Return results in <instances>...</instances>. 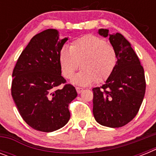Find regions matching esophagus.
Returning a JSON list of instances; mask_svg holds the SVG:
<instances>
[{"label":"esophagus","mask_w":156,"mask_h":156,"mask_svg":"<svg viewBox=\"0 0 156 156\" xmlns=\"http://www.w3.org/2000/svg\"><path fill=\"white\" fill-rule=\"evenodd\" d=\"M76 90L77 93H78V94H80L81 92L83 91V88L79 87H76Z\"/></svg>","instance_id":"1"}]
</instances>
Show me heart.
Segmentation results:
<instances>
[{
  "label": "heart",
  "instance_id": "1",
  "mask_svg": "<svg viewBox=\"0 0 156 156\" xmlns=\"http://www.w3.org/2000/svg\"><path fill=\"white\" fill-rule=\"evenodd\" d=\"M59 62L67 79L73 76L81 63L83 69L73 83L87 86L95 80L104 82L112 75L116 66L117 54L104 39L90 34L74 41L70 48L63 47L59 53Z\"/></svg>",
  "mask_w": 156,
  "mask_h": 156
}]
</instances>
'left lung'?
Returning <instances> with one entry per match:
<instances>
[{
    "instance_id": "8db88e82",
    "label": "left lung",
    "mask_w": 156,
    "mask_h": 156,
    "mask_svg": "<svg viewBox=\"0 0 156 156\" xmlns=\"http://www.w3.org/2000/svg\"><path fill=\"white\" fill-rule=\"evenodd\" d=\"M98 34L109 37L117 54V63L105 84L92 90L93 114L99 124L121 127L136 116L141 105L146 88L144 69L122 34H109L106 29H100Z\"/></svg>"
}]
</instances>
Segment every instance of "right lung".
I'll list each match as a JSON object with an SVG mask.
<instances>
[{
  "instance_id": "add662e5",
  "label": "right lung",
  "mask_w": 156,
  "mask_h": 156,
  "mask_svg": "<svg viewBox=\"0 0 156 156\" xmlns=\"http://www.w3.org/2000/svg\"><path fill=\"white\" fill-rule=\"evenodd\" d=\"M68 38L48 29L34 36L19 57L12 73V96L27 124L42 132L63 127L70 119L69 105L77 96L75 87L65 84L59 53Z\"/></svg>"
}]
</instances>
